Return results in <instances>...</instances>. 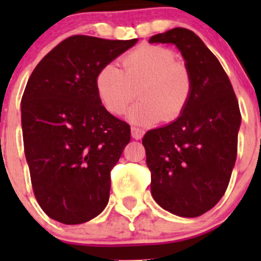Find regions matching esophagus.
<instances>
[{"label": "esophagus", "instance_id": "obj_1", "mask_svg": "<svg viewBox=\"0 0 261 261\" xmlns=\"http://www.w3.org/2000/svg\"><path fill=\"white\" fill-rule=\"evenodd\" d=\"M131 135H133V138L136 139V140H140V139L144 136V130L133 126V127H131Z\"/></svg>", "mask_w": 261, "mask_h": 261}]
</instances>
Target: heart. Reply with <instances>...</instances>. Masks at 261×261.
<instances>
[{"mask_svg":"<svg viewBox=\"0 0 261 261\" xmlns=\"http://www.w3.org/2000/svg\"><path fill=\"white\" fill-rule=\"evenodd\" d=\"M96 89L102 103L112 115L128 111V120L149 125L162 118L170 122L179 117L193 92L188 65L175 59L173 50L160 45H143L121 59V69L107 64L97 73Z\"/></svg>","mask_w":261,"mask_h":261,"instance_id":"obj_1","label":"heart"}]
</instances>
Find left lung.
<instances>
[{
	"label": "left lung",
	"instance_id": "obj_1",
	"mask_svg": "<svg viewBox=\"0 0 261 261\" xmlns=\"http://www.w3.org/2000/svg\"><path fill=\"white\" fill-rule=\"evenodd\" d=\"M149 43L174 44L193 77L191 101L179 117L143 139L152 198L173 215L198 217L227 189L238 155L239 102L221 63L193 31L175 28Z\"/></svg>",
	"mask_w": 261,
	"mask_h": 261
}]
</instances>
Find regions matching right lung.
I'll use <instances>...</instances> for the list:
<instances>
[{
    "mask_svg": "<svg viewBox=\"0 0 261 261\" xmlns=\"http://www.w3.org/2000/svg\"><path fill=\"white\" fill-rule=\"evenodd\" d=\"M136 41L70 36L29 78L21 99L25 156L36 201L53 220L78 225L109 203L111 170L131 134L102 105L96 75Z\"/></svg>",
    "mask_w": 261,
    "mask_h": 261,
    "instance_id": "obj_1",
    "label": "right lung"
}]
</instances>
